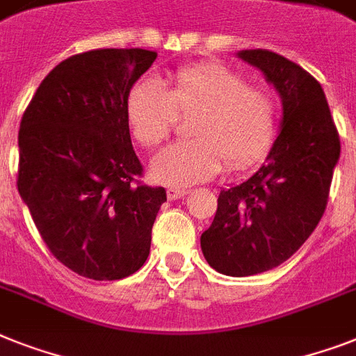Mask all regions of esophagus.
<instances>
[{"label": "esophagus", "instance_id": "1", "mask_svg": "<svg viewBox=\"0 0 356 356\" xmlns=\"http://www.w3.org/2000/svg\"><path fill=\"white\" fill-rule=\"evenodd\" d=\"M186 193H188L186 188H179V186H172V188H168V190H166V195H168L170 201H175V199L184 197Z\"/></svg>", "mask_w": 356, "mask_h": 356}]
</instances>
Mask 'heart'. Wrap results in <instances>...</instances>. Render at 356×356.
<instances>
[{"label": "heart", "mask_w": 356, "mask_h": 356, "mask_svg": "<svg viewBox=\"0 0 356 356\" xmlns=\"http://www.w3.org/2000/svg\"><path fill=\"white\" fill-rule=\"evenodd\" d=\"M177 115L190 117V140L155 155L152 177L172 186L204 181L219 170H245L265 157L276 135V104L267 89L223 63L177 69L170 89L148 76L138 80L126 100L133 138L155 148L173 131Z\"/></svg>", "instance_id": "obj_1"}]
</instances>
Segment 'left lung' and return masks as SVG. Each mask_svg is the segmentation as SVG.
<instances>
[{
	"label": "left lung",
	"instance_id": "obj_1",
	"mask_svg": "<svg viewBox=\"0 0 356 356\" xmlns=\"http://www.w3.org/2000/svg\"><path fill=\"white\" fill-rule=\"evenodd\" d=\"M282 97V131L265 164L221 190L218 212L201 234L208 265L227 276H252L287 261L313 234L327 207L340 137L316 78L267 49L239 51Z\"/></svg>",
	"mask_w": 356,
	"mask_h": 356
}]
</instances>
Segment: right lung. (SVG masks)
Masks as SVG:
<instances>
[{"instance_id":"1","label":"right lung","mask_w":356,"mask_h":356,"mask_svg":"<svg viewBox=\"0 0 356 356\" xmlns=\"http://www.w3.org/2000/svg\"><path fill=\"white\" fill-rule=\"evenodd\" d=\"M157 53L97 49L43 78L22 117L18 192L54 258L83 278L122 280L148 259L163 186L140 184L126 100Z\"/></svg>"}]
</instances>
